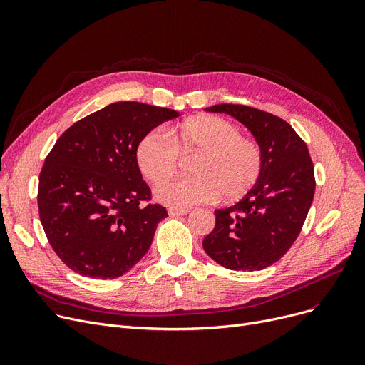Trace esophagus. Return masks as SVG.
Returning a JSON list of instances; mask_svg holds the SVG:
<instances>
[{
	"mask_svg": "<svg viewBox=\"0 0 365 365\" xmlns=\"http://www.w3.org/2000/svg\"><path fill=\"white\" fill-rule=\"evenodd\" d=\"M189 213V210H180V208H170L168 215L171 217H179V216H185Z\"/></svg>",
	"mask_w": 365,
	"mask_h": 365,
	"instance_id": "obj_1",
	"label": "esophagus"
}]
</instances>
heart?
<instances>
[{"label": "heart", "mask_w": 365, "mask_h": 365, "mask_svg": "<svg viewBox=\"0 0 365 365\" xmlns=\"http://www.w3.org/2000/svg\"><path fill=\"white\" fill-rule=\"evenodd\" d=\"M180 155L198 157L190 164L192 178L167 182L155 198L171 208H187L216 200L235 201L257 183L263 155L257 142L242 138L238 125L215 115H201L176 127L149 131L136 149L138 165L152 183L170 179Z\"/></svg>", "instance_id": "1"}]
</instances>
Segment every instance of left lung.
Here are the masks:
<instances>
[{
    "mask_svg": "<svg viewBox=\"0 0 365 365\" xmlns=\"http://www.w3.org/2000/svg\"><path fill=\"white\" fill-rule=\"evenodd\" d=\"M207 112L227 113L252 131L262 149L257 183L235 205L215 210L216 225L204 252L226 269L260 271L278 262L299 237L315 194L314 164L293 127L269 112L222 103Z\"/></svg>",
    "mask_w": 365,
    "mask_h": 365,
    "instance_id": "left-lung-1",
    "label": "left lung"
}]
</instances>
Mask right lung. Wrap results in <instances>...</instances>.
<instances>
[{
	"instance_id": "add662e5",
	"label": "right lung",
	"mask_w": 365,
	"mask_h": 365,
	"mask_svg": "<svg viewBox=\"0 0 365 365\" xmlns=\"http://www.w3.org/2000/svg\"><path fill=\"white\" fill-rule=\"evenodd\" d=\"M179 112L115 102L71 125L40 173L38 210L54 253L83 277L113 279L149 250L167 217L150 200L136 149L145 134Z\"/></svg>"
}]
</instances>
